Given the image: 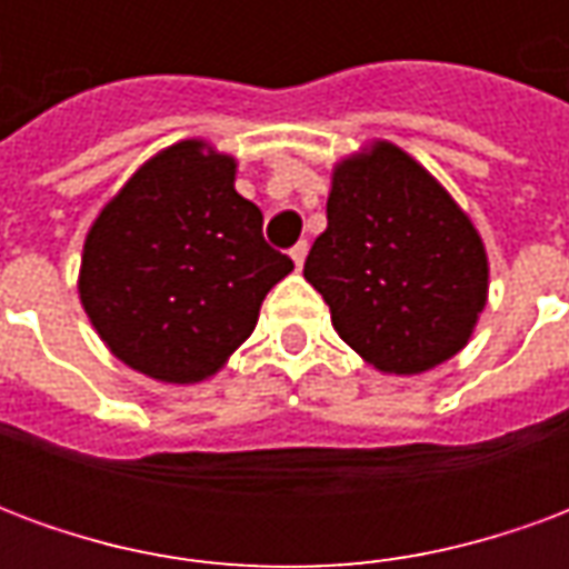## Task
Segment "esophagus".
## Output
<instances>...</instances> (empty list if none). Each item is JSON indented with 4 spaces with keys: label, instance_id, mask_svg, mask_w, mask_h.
<instances>
[{
    "label": "esophagus",
    "instance_id": "34e87169",
    "mask_svg": "<svg viewBox=\"0 0 569 569\" xmlns=\"http://www.w3.org/2000/svg\"><path fill=\"white\" fill-rule=\"evenodd\" d=\"M289 256H292V261H296V268H301L305 259H308V243H305V240H298L296 247L289 249Z\"/></svg>",
    "mask_w": 569,
    "mask_h": 569
}]
</instances>
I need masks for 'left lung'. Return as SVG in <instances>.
<instances>
[{"label":"left lung","instance_id":"obj_1","mask_svg":"<svg viewBox=\"0 0 569 569\" xmlns=\"http://www.w3.org/2000/svg\"><path fill=\"white\" fill-rule=\"evenodd\" d=\"M322 231L305 261L335 332L383 375L457 357L488 305V252L472 219L387 140L335 163Z\"/></svg>","mask_w":569,"mask_h":569}]
</instances>
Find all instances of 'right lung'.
<instances>
[{"label":"right lung","mask_w":569,"mask_h":569,"mask_svg":"<svg viewBox=\"0 0 569 569\" xmlns=\"http://www.w3.org/2000/svg\"><path fill=\"white\" fill-rule=\"evenodd\" d=\"M237 161L203 140L158 151L84 237L79 298L103 345L163 383H198L247 341L292 259L261 237Z\"/></svg>","instance_id":"1"}]
</instances>
